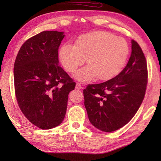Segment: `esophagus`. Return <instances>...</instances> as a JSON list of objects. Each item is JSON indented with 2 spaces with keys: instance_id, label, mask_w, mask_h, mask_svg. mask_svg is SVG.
I'll return each instance as SVG.
<instances>
[{
  "instance_id": "obj_1",
  "label": "esophagus",
  "mask_w": 161,
  "mask_h": 161,
  "mask_svg": "<svg viewBox=\"0 0 161 161\" xmlns=\"http://www.w3.org/2000/svg\"><path fill=\"white\" fill-rule=\"evenodd\" d=\"M75 88L78 90H80L81 88H83V86H81V85L80 83H77L76 84V86H75Z\"/></svg>"
}]
</instances>
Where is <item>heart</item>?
<instances>
[{"label":"heart","mask_w":161,"mask_h":161,"mask_svg":"<svg viewBox=\"0 0 161 161\" xmlns=\"http://www.w3.org/2000/svg\"><path fill=\"white\" fill-rule=\"evenodd\" d=\"M127 42L104 31H95L79 36L75 45L66 43L60 47L59 57L66 71L74 73L85 61L88 65L75 73L77 80L86 82L97 77L108 80L125 67L129 56Z\"/></svg>","instance_id":"obj_1"}]
</instances>
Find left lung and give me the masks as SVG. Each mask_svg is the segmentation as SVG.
<instances>
[{"mask_svg": "<svg viewBox=\"0 0 161 161\" xmlns=\"http://www.w3.org/2000/svg\"><path fill=\"white\" fill-rule=\"evenodd\" d=\"M147 67L141 47L131 40V54L125 68L105 82L88 85L83 91L88 119L105 132L120 129L131 120L145 95Z\"/></svg>", "mask_w": 161, "mask_h": 161, "instance_id": "8db88e82", "label": "left lung"}]
</instances>
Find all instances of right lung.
Returning a JSON list of instances; mask_svg holds the SVG:
<instances>
[{
	"label": "right lung",
	"mask_w": 161,
	"mask_h": 161,
	"mask_svg": "<svg viewBox=\"0 0 161 161\" xmlns=\"http://www.w3.org/2000/svg\"><path fill=\"white\" fill-rule=\"evenodd\" d=\"M63 32L43 31L20 47L14 68L15 94L20 111L42 129H50L63 122L68 94L75 82L59 66L58 49Z\"/></svg>",
	"instance_id": "right-lung-1"
}]
</instances>
